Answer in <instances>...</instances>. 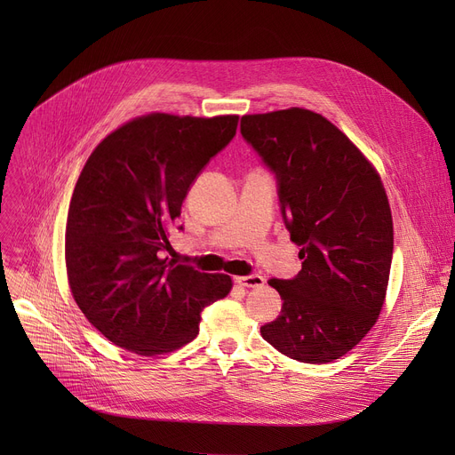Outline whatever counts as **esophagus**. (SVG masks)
<instances>
[{
  "label": "esophagus",
  "instance_id": "1",
  "mask_svg": "<svg viewBox=\"0 0 455 455\" xmlns=\"http://www.w3.org/2000/svg\"><path fill=\"white\" fill-rule=\"evenodd\" d=\"M235 282L243 285V288H259V285H264L266 278L259 275H247V276H235Z\"/></svg>",
  "mask_w": 455,
  "mask_h": 455
}]
</instances>
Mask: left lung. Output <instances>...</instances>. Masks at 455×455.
<instances>
[{
  "label": "left lung",
  "mask_w": 455,
  "mask_h": 455,
  "mask_svg": "<svg viewBox=\"0 0 455 455\" xmlns=\"http://www.w3.org/2000/svg\"><path fill=\"white\" fill-rule=\"evenodd\" d=\"M242 136L275 175L302 269L269 285L283 300L261 338L304 363L345 355L384 306L393 220L371 162L326 117L304 108L242 117Z\"/></svg>",
  "instance_id": "8db88e82"
}]
</instances>
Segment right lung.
<instances>
[{
  "label": "right lung",
  "mask_w": 455,
  "mask_h": 455,
  "mask_svg": "<svg viewBox=\"0 0 455 455\" xmlns=\"http://www.w3.org/2000/svg\"><path fill=\"white\" fill-rule=\"evenodd\" d=\"M235 127L237 116L149 114L86 160L68 210L66 269L81 312L114 345L141 355L177 350L197 338L203 309L228 295L230 276L162 252L191 184Z\"/></svg>",
  "instance_id": "add662e5"
}]
</instances>
